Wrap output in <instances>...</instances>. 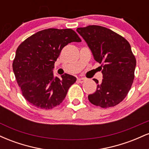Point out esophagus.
I'll return each instance as SVG.
<instances>
[{"label": "esophagus", "mask_w": 149, "mask_h": 149, "mask_svg": "<svg viewBox=\"0 0 149 149\" xmlns=\"http://www.w3.org/2000/svg\"><path fill=\"white\" fill-rule=\"evenodd\" d=\"M85 81V78H79L77 79V82L78 83H83V82Z\"/></svg>", "instance_id": "1"}]
</instances>
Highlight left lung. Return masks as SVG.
I'll return each mask as SVG.
<instances>
[{"label":"left lung","mask_w":149,"mask_h":149,"mask_svg":"<svg viewBox=\"0 0 149 149\" xmlns=\"http://www.w3.org/2000/svg\"><path fill=\"white\" fill-rule=\"evenodd\" d=\"M77 32L91 49L95 60L101 64L102 83L95 93L89 95L92 104L109 108L120 103L130 90L134 78L136 59L125 38L106 27L90 25L80 27Z\"/></svg>","instance_id":"left-lung-1"}]
</instances>
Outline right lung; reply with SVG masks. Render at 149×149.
<instances>
[{
    "instance_id": "right-lung-1",
    "label": "right lung",
    "mask_w": 149,
    "mask_h": 149,
    "mask_svg": "<svg viewBox=\"0 0 149 149\" xmlns=\"http://www.w3.org/2000/svg\"><path fill=\"white\" fill-rule=\"evenodd\" d=\"M71 42H81L71 29H47L33 34L19 45L13 62L15 78L28 102L41 109L59 105L76 77L53 75L54 63L61 49Z\"/></svg>"
}]
</instances>
